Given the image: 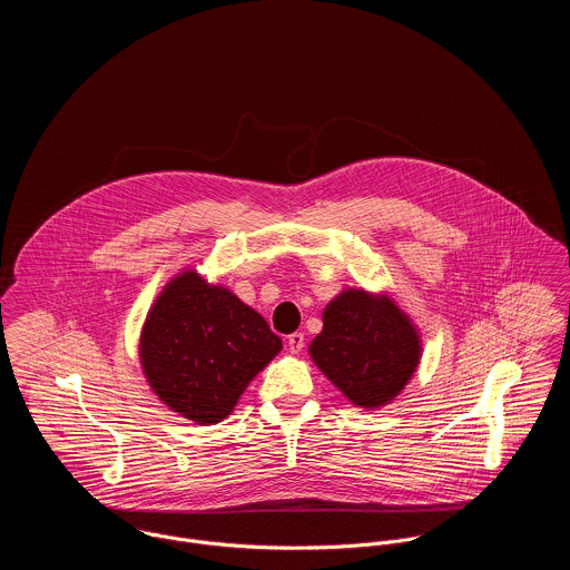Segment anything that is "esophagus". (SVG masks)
I'll return each instance as SVG.
<instances>
[{
  "label": "esophagus",
  "instance_id": "34e87169",
  "mask_svg": "<svg viewBox=\"0 0 570 570\" xmlns=\"http://www.w3.org/2000/svg\"><path fill=\"white\" fill-rule=\"evenodd\" d=\"M303 346H305V333L296 331V333H292V335L287 337V351H289V353H301Z\"/></svg>",
  "mask_w": 570,
  "mask_h": 570
}]
</instances>
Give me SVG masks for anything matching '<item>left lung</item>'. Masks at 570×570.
<instances>
[{"instance_id":"left-lung-1","label":"left lung","mask_w":570,"mask_h":570,"mask_svg":"<svg viewBox=\"0 0 570 570\" xmlns=\"http://www.w3.org/2000/svg\"><path fill=\"white\" fill-rule=\"evenodd\" d=\"M309 346L316 366L357 406H384L412 377L421 344L391 298L348 289L326 305Z\"/></svg>"}]
</instances>
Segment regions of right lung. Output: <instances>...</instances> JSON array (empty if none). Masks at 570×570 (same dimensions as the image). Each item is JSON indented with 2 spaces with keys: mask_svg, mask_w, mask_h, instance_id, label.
Here are the masks:
<instances>
[{
  "mask_svg": "<svg viewBox=\"0 0 570 570\" xmlns=\"http://www.w3.org/2000/svg\"><path fill=\"white\" fill-rule=\"evenodd\" d=\"M281 346L263 316L235 294L186 272L151 307L140 355L164 404L206 425L233 412L245 386Z\"/></svg>",
  "mask_w": 570,
  "mask_h": 570,
  "instance_id": "1",
  "label": "right lung"
}]
</instances>
